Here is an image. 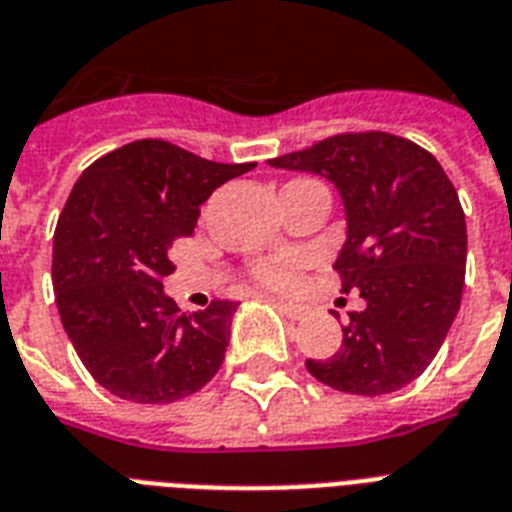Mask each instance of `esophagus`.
<instances>
[{
    "label": "esophagus",
    "mask_w": 512,
    "mask_h": 512,
    "mask_svg": "<svg viewBox=\"0 0 512 512\" xmlns=\"http://www.w3.org/2000/svg\"><path fill=\"white\" fill-rule=\"evenodd\" d=\"M276 308H279L287 319H305L308 316V305H300V303H287V300H276Z\"/></svg>",
    "instance_id": "1"
}]
</instances>
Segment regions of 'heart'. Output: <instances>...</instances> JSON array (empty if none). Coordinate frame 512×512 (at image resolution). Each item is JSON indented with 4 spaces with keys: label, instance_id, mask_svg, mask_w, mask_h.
Listing matches in <instances>:
<instances>
[{
    "label": "heart",
    "instance_id": "1",
    "mask_svg": "<svg viewBox=\"0 0 512 512\" xmlns=\"http://www.w3.org/2000/svg\"><path fill=\"white\" fill-rule=\"evenodd\" d=\"M303 268V257L295 252L265 257L255 265L257 281H263L265 287L273 289H292L297 284V273Z\"/></svg>",
    "mask_w": 512,
    "mask_h": 512
}]
</instances>
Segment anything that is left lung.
Segmentation results:
<instances>
[{
  "label": "left lung",
  "instance_id": "obj_1",
  "mask_svg": "<svg viewBox=\"0 0 512 512\" xmlns=\"http://www.w3.org/2000/svg\"><path fill=\"white\" fill-rule=\"evenodd\" d=\"M268 164L335 183L348 223L335 271L366 300L340 350L308 358V372L358 396L406 388L444 345L465 287V212L444 167L388 132H345Z\"/></svg>",
  "mask_w": 512,
  "mask_h": 512
}]
</instances>
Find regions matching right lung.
Masks as SVG:
<instances>
[{
  "label": "right lung",
  "instance_id": "obj_1",
  "mask_svg": "<svg viewBox=\"0 0 512 512\" xmlns=\"http://www.w3.org/2000/svg\"><path fill=\"white\" fill-rule=\"evenodd\" d=\"M249 164L207 162L167 140H135L76 180L52 239L60 321L87 372L135 404H172L217 374L239 305L183 313L164 295L172 241Z\"/></svg>",
  "mask_w": 512,
  "mask_h": 512
}]
</instances>
